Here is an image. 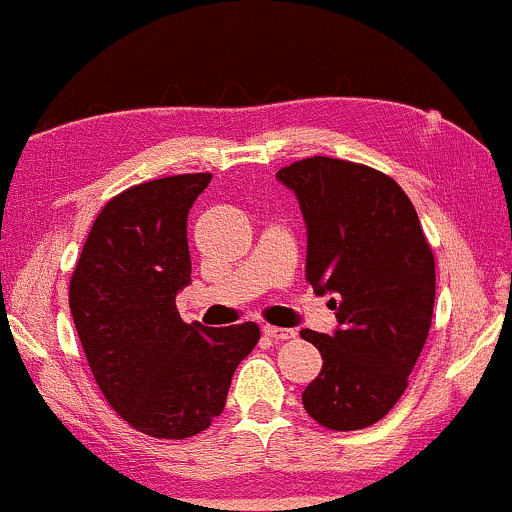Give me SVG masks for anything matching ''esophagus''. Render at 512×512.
Here are the masks:
<instances>
[{
	"label": "esophagus",
	"mask_w": 512,
	"mask_h": 512,
	"mask_svg": "<svg viewBox=\"0 0 512 512\" xmlns=\"http://www.w3.org/2000/svg\"><path fill=\"white\" fill-rule=\"evenodd\" d=\"M263 334H266L271 342H285V339H293V329L273 327V324H266V327H263Z\"/></svg>",
	"instance_id": "1"
}]
</instances>
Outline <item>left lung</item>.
Here are the masks:
<instances>
[{
	"mask_svg": "<svg viewBox=\"0 0 512 512\" xmlns=\"http://www.w3.org/2000/svg\"><path fill=\"white\" fill-rule=\"evenodd\" d=\"M307 227L305 278L339 327L302 329L322 371L302 405L329 430H364L398 403L427 342L434 256L403 188L378 170L315 156L280 168Z\"/></svg>",
	"mask_w": 512,
	"mask_h": 512,
	"instance_id": "left-lung-1",
	"label": "left lung"
}]
</instances>
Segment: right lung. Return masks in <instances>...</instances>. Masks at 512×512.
<instances>
[{"mask_svg":"<svg viewBox=\"0 0 512 512\" xmlns=\"http://www.w3.org/2000/svg\"><path fill=\"white\" fill-rule=\"evenodd\" d=\"M210 173L124 190L97 214L70 280V312L97 386L134 430L183 439L210 427L258 324H185L188 212Z\"/></svg>","mask_w":512,"mask_h":512,"instance_id":"1","label":"right lung"}]
</instances>
